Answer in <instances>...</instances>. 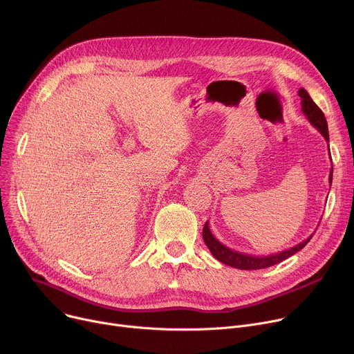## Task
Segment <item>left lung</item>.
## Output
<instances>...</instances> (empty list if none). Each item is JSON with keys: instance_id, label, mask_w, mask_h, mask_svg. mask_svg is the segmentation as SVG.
<instances>
[{"instance_id": "left-lung-1", "label": "left lung", "mask_w": 354, "mask_h": 354, "mask_svg": "<svg viewBox=\"0 0 354 354\" xmlns=\"http://www.w3.org/2000/svg\"><path fill=\"white\" fill-rule=\"evenodd\" d=\"M298 95L301 97V111H302V113L306 115L308 122L324 136L326 142H329L328 123H326L324 112L315 105L313 97L310 96V93L304 88H299L298 89ZM332 174H333V168H330L329 183H332ZM311 238H313V235L310 238L304 239L302 242H299L298 245L287 249V250L279 252V254H273V255H269V257H261L259 258V257H252V255L241 254V252L232 250L228 246L223 245L212 234L210 227H209V221L203 227V239H205V243L207 245V248L210 249L212 255L217 261H220L221 263L228 265V266L235 268V269H241V270H258V269H265V268H270V266H273L276 263H280V262L286 261L287 258L292 257L294 254H297L298 250H301L302 248H304L310 242Z\"/></svg>"}]
</instances>
